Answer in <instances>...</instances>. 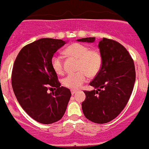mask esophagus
Wrapping results in <instances>:
<instances>
[{"label":"esophagus","mask_w":149,"mask_h":149,"mask_svg":"<svg viewBox=\"0 0 149 149\" xmlns=\"http://www.w3.org/2000/svg\"><path fill=\"white\" fill-rule=\"evenodd\" d=\"M76 93V91H74V90H71V94L72 95H74Z\"/></svg>","instance_id":"obj_1"}]
</instances>
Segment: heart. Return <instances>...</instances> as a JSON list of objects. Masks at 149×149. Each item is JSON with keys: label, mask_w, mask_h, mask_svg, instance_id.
Instances as JSON below:
<instances>
[{"label": "heart", "mask_w": 149, "mask_h": 149, "mask_svg": "<svg viewBox=\"0 0 149 149\" xmlns=\"http://www.w3.org/2000/svg\"><path fill=\"white\" fill-rule=\"evenodd\" d=\"M68 55L79 59L76 73H69L63 79V84L71 90L81 87L89 76H95L102 65V57L97 49H90L88 46L81 43H74L66 49ZM51 65L58 75L64 73L63 60L61 55L55 54L51 58Z\"/></svg>", "instance_id": "heart-1"}]
</instances>
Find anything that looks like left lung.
I'll list each match as a JSON object with an SVG mask.
<instances>
[{
    "mask_svg": "<svg viewBox=\"0 0 149 149\" xmlns=\"http://www.w3.org/2000/svg\"><path fill=\"white\" fill-rule=\"evenodd\" d=\"M77 41L94 42L95 37ZM98 46L102 65L89 84L97 90L84 91L81 107L87 119L103 124L118 117L127 104L136 81V70L130 55L119 42L103 38Z\"/></svg>",
    "mask_w": 149,
    "mask_h": 149,
    "instance_id": "left-lung-1",
    "label": "left lung"
}]
</instances>
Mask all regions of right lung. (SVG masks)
Instances as JSON below:
<instances>
[{
	"label": "right lung",
	"instance_id": "1",
	"mask_svg": "<svg viewBox=\"0 0 149 149\" xmlns=\"http://www.w3.org/2000/svg\"><path fill=\"white\" fill-rule=\"evenodd\" d=\"M62 40L42 38L24 46L13 66L11 84L24 110L34 120L51 124L65 114L71 93L61 86L51 58L65 44ZM54 88L55 92L47 91Z\"/></svg>",
	"mask_w": 149,
	"mask_h": 149
}]
</instances>
